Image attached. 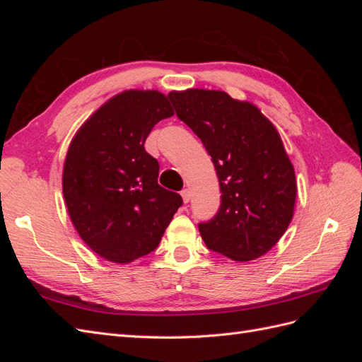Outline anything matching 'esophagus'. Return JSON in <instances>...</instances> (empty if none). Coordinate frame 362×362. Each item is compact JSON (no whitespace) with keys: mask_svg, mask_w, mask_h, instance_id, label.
<instances>
[{"mask_svg":"<svg viewBox=\"0 0 362 362\" xmlns=\"http://www.w3.org/2000/svg\"><path fill=\"white\" fill-rule=\"evenodd\" d=\"M181 196H182L184 204H189V202H190V190H189V189L181 190Z\"/></svg>","mask_w":362,"mask_h":362,"instance_id":"obj_1","label":"esophagus"}]
</instances>
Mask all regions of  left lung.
Instances as JSON below:
<instances>
[{
    "label": "left lung",
    "mask_w": 362,
    "mask_h": 362,
    "mask_svg": "<svg viewBox=\"0 0 362 362\" xmlns=\"http://www.w3.org/2000/svg\"><path fill=\"white\" fill-rule=\"evenodd\" d=\"M168 98L201 139L221 184V208L198 225L206 247L235 261L264 255L288 228L298 190L276 128L255 105L221 90L189 89Z\"/></svg>",
    "instance_id": "1"
}]
</instances>
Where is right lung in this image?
Returning a JSON list of instances; mask_svg holds the SVG:
<instances>
[{"label":"right lung","mask_w":362,"mask_h":362,"mask_svg":"<svg viewBox=\"0 0 362 362\" xmlns=\"http://www.w3.org/2000/svg\"><path fill=\"white\" fill-rule=\"evenodd\" d=\"M173 116L157 90H127L107 101L75 134L63 169V196L83 242L125 264L156 250L182 205L158 184V161L145 140Z\"/></svg>","instance_id":"add662e5"}]
</instances>
